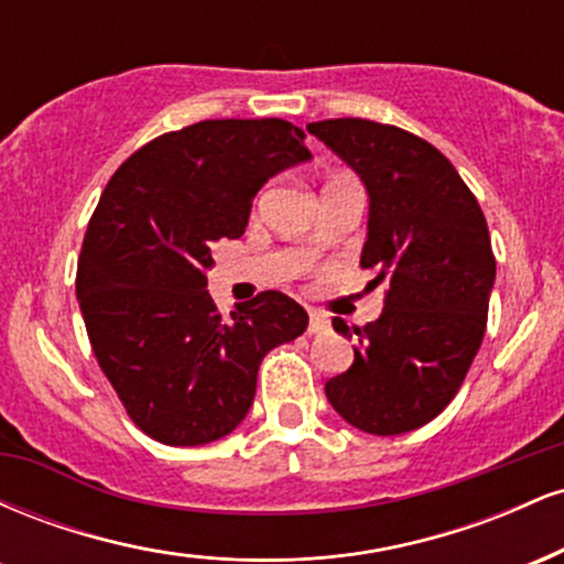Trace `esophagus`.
I'll list each match as a JSON object with an SVG mask.
<instances>
[{
  "instance_id": "34e87169",
  "label": "esophagus",
  "mask_w": 564,
  "mask_h": 564,
  "mask_svg": "<svg viewBox=\"0 0 564 564\" xmlns=\"http://www.w3.org/2000/svg\"><path fill=\"white\" fill-rule=\"evenodd\" d=\"M326 328H328V315L318 313V310H310V326H307V332H310V334H321V332H326Z\"/></svg>"
}]
</instances>
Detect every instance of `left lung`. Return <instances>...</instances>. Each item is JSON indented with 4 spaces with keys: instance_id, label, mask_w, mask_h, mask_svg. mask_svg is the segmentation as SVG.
<instances>
[{
    "instance_id": "obj_1",
    "label": "left lung",
    "mask_w": 564,
    "mask_h": 564,
    "mask_svg": "<svg viewBox=\"0 0 564 564\" xmlns=\"http://www.w3.org/2000/svg\"><path fill=\"white\" fill-rule=\"evenodd\" d=\"M307 132L345 159L368 193L360 268L384 286V310L355 328V360L326 398L368 435H403L437 416L482 345L496 260L485 215L435 145L368 119H328ZM339 334L352 328L334 318Z\"/></svg>"
}]
</instances>
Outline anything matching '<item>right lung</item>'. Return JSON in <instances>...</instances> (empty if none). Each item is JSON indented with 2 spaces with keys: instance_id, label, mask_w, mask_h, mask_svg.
I'll return each instance as SVG.
<instances>
[{
  "instance_id": "right-lung-1",
  "label": "right lung",
  "mask_w": 564,
  "mask_h": 564,
  "mask_svg": "<svg viewBox=\"0 0 564 564\" xmlns=\"http://www.w3.org/2000/svg\"><path fill=\"white\" fill-rule=\"evenodd\" d=\"M313 159L283 119H215L161 134L116 170L82 243L76 300L132 422L164 445L230 435L270 349L307 313L262 291L225 318L206 289L223 238L243 236L270 177Z\"/></svg>"
}]
</instances>
